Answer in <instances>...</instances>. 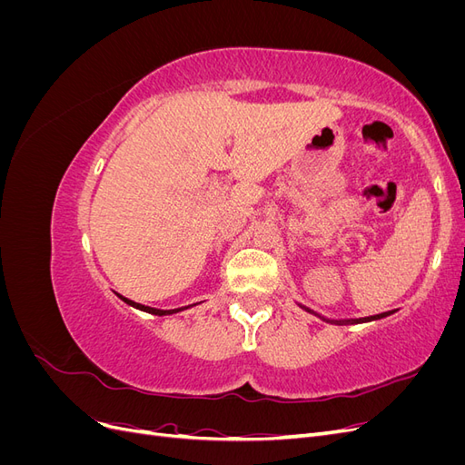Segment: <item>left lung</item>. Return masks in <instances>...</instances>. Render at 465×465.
<instances>
[{
	"mask_svg": "<svg viewBox=\"0 0 465 465\" xmlns=\"http://www.w3.org/2000/svg\"><path fill=\"white\" fill-rule=\"evenodd\" d=\"M302 311H306V312H311V314H314V316H318V318H322L323 322H328V323H337V326H349V323H364V322H374V320H380V318H386V316H390V314H393L396 311H390V312H382V314H374V316H367V318H326V316H322V314H318V312H314V311H311V308L308 306H304V304H301V302H297Z\"/></svg>",
	"mask_w": 465,
	"mask_h": 465,
	"instance_id": "obj_1",
	"label": "left lung"
}]
</instances>
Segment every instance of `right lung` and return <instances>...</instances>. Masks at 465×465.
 Here are the masks:
<instances>
[{
	"label": "right lung",
	"mask_w": 465,
	"mask_h": 465,
	"mask_svg": "<svg viewBox=\"0 0 465 465\" xmlns=\"http://www.w3.org/2000/svg\"><path fill=\"white\" fill-rule=\"evenodd\" d=\"M116 297L118 299H122L125 304H130V306H134V308H137V311H142V312H147V314H154V316H171V314H176V312H182V311H188V308H192V306H195V304H200V302H195V304H188V306H180V308H171V311H163V308H153V306H145V304H139V302H134V301H130V299H125V297H122V294H118L116 292Z\"/></svg>",
	"instance_id": "obj_1"
}]
</instances>
